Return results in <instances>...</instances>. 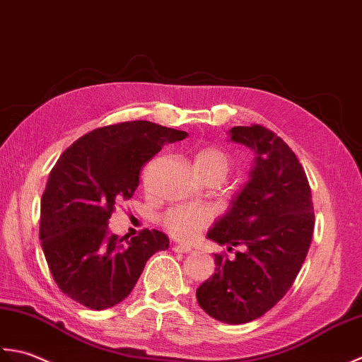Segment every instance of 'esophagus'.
<instances>
[{
  "label": "esophagus",
  "instance_id": "esophagus-1",
  "mask_svg": "<svg viewBox=\"0 0 362 362\" xmlns=\"http://www.w3.org/2000/svg\"><path fill=\"white\" fill-rule=\"evenodd\" d=\"M173 252L175 253H190L192 252V247L190 245H173Z\"/></svg>",
  "mask_w": 362,
  "mask_h": 362
}]
</instances>
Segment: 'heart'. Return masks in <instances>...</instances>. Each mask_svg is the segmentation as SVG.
I'll use <instances>...</instances> for the list:
<instances>
[{"instance_id":"obj_1","label":"heart","mask_w":362,"mask_h":362,"mask_svg":"<svg viewBox=\"0 0 362 362\" xmlns=\"http://www.w3.org/2000/svg\"><path fill=\"white\" fill-rule=\"evenodd\" d=\"M194 168L202 180L216 178L222 182L230 173L231 162L228 154L216 146L203 148L194 156ZM204 216L192 208H173L164 216L167 231L178 239H192L202 230Z\"/></svg>"}]
</instances>
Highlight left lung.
<instances>
[{
	"instance_id": "obj_1",
	"label": "left lung",
	"mask_w": 362,
	"mask_h": 362,
	"mask_svg": "<svg viewBox=\"0 0 362 362\" xmlns=\"http://www.w3.org/2000/svg\"><path fill=\"white\" fill-rule=\"evenodd\" d=\"M231 142L255 153L243 184L208 231V239L242 247L233 261L216 255V272L197 289L212 319L231 325L264 315L291 289L305 262L314 231L306 173L283 139L267 128L234 127Z\"/></svg>"
}]
</instances>
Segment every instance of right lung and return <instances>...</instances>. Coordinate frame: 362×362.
<instances>
[{
    "instance_id": "add662e5",
    "label": "right lung",
    "mask_w": 362,
    "mask_h": 362,
    "mask_svg": "<svg viewBox=\"0 0 362 362\" xmlns=\"http://www.w3.org/2000/svg\"><path fill=\"white\" fill-rule=\"evenodd\" d=\"M186 137L146 120L124 122L90 131L61 154L42 195L40 240L67 297L95 311L119 305L146 261L170 245L158 230L140 231L124 243L107 225L115 203L134 195L145 162Z\"/></svg>"
}]
</instances>
